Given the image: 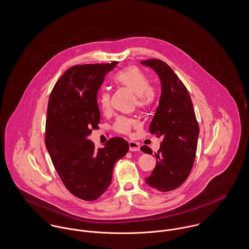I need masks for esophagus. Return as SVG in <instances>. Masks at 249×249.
I'll return each instance as SVG.
<instances>
[{"label": "esophagus", "instance_id": "34e87169", "mask_svg": "<svg viewBox=\"0 0 249 249\" xmlns=\"http://www.w3.org/2000/svg\"><path fill=\"white\" fill-rule=\"evenodd\" d=\"M129 149L131 152H138L140 150V146L138 142L129 141Z\"/></svg>", "mask_w": 249, "mask_h": 249}]
</instances>
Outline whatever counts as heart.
I'll return each instance as SVG.
<instances>
[{
	"label": "heart",
	"mask_w": 249,
	"mask_h": 249,
	"mask_svg": "<svg viewBox=\"0 0 249 249\" xmlns=\"http://www.w3.org/2000/svg\"><path fill=\"white\" fill-rule=\"evenodd\" d=\"M113 81L119 87H124L133 91L138 96V104L140 107H146L153 102L154 93L146 75L135 66L127 67L115 73ZM97 104L103 113L111 111V94L107 90H102L97 97ZM138 126L137 120L131 117L119 116L113 124L116 133L129 135L134 128Z\"/></svg>",
	"instance_id": "obj_1"
}]
</instances>
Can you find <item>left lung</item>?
Returning <instances> with one entry per match:
<instances>
[{
	"instance_id": "1",
	"label": "left lung",
	"mask_w": 249,
	"mask_h": 249,
	"mask_svg": "<svg viewBox=\"0 0 249 249\" xmlns=\"http://www.w3.org/2000/svg\"><path fill=\"white\" fill-rule=\"evenodd\" d=\"M141 64L152 68L161 82L160 105L149 131L162 141L155 153L157 165L145 181L154 189L168 192L179 187L192 170L199 127L189 92L174 71L160 59L144 60ZM140 150L153 153L146 145Z\"/></svg>"
}]
</instances>
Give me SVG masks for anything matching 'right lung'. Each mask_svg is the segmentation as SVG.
Here are the masks:
<instances>
[{
	"instance_id": "right-lung-1",
	"label": "right lung",
	"mask_w": 249,
	"mask_h": 249,
	"mask_svg": "<svg viewBox=\"0 0 249 249\" xmlns=\"http://www.w3.org/2000/svg\"><path fill=\"white\" fill-rule=\"evenodd\" d=\"M116 64L70 68L56 82L49 99L46 147L66 188L88 201L97 199L108 189L113 166L129 151L123 138H110L98 149L88 139L100 121L97 91Z\"/></svg>"
}]
</instances>
